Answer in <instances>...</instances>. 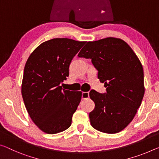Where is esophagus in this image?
Segmentation results:
<instances>
[{
	"instance_id": "esophagus-1",
	"label": "esophagus",
	"mask_w": 159,
	"mask_h": 159,
	"mask_svg": "<svg viewBox=\"0 0 159 159\" xmlns=\"http://www.w3.org/2000/svg\"><path fill=\"white\" fill-rule=\"evenodd\" d=\"M89 98V93L88 92L82 93V99H87Z\"/></svg>"
}]
</instances>
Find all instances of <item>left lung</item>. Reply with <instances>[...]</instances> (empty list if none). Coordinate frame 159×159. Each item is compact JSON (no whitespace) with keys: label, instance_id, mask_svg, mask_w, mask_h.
I'll list each match as a JSON object with an SVG mask.
<instances>
[{"label":"left lung","instance_id":"1","mask_svg":"<svg viewBox=\"0 0 159 159\" xmlns=\"http://www.w3.org/2000/svg\"><path fill=\"white\" fill-rule=\"evenodd\" d=\"M90 59L106 93H89L95 108L89 113L94 129L107 134L124 129L132 122L143 95V70L137 55L125 41L107 38L88 42L78 54Z\"/></svg>","mask_w":159,"mask_h":159}]
</instances>
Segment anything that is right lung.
<instances>
[{
	"instance_id": "right-lung-1",
	"label": "right lung",
	"mask_w": 159,
	"mask_h": 159,
	"mask_svg": "<svg viewBox=\"0 0 159 159\" xmlns=\"http://www.w3.org/2000/svg\"><path fill=\"white\" fill-rule=\"evenodd\" d=\"M85 42L54 38L41 44L25 66L22 95L25 107L40 129L53 134L67 129L81 100L80 91L64 90L73 58Z\"/></svg>"
}]
</instances>
